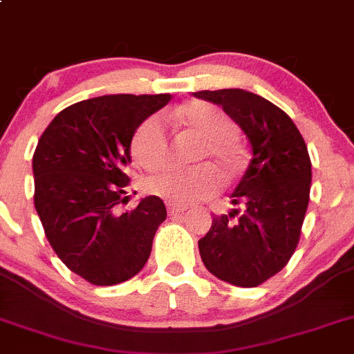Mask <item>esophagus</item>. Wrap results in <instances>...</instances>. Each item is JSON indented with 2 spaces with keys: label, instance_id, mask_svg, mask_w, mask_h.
<instances>
[{
  "label": "esophagus",
  "instance_id": "1",
  "mask_svg": "<svg viewBox=\"0 0 354 354\" xmlns=\"http://www.w3.org/2000/svg\"><path fill=\"white\" fill-rule=\"evenodd\" d=\"M188 210V207H183V205H174V203H167V212H169L171 215H176V214H185V212Z\"/></svg>",
  "mask_w": 354,
  "mask_h": 354
}]
</instances>
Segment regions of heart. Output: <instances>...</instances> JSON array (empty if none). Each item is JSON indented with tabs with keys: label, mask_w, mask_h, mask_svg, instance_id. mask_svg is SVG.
I'll return each mask as SVG.
<instances>
[{
	"label": "heart",
	"mask_w": 354,
	"mask_h": 354,
	"mask_svg": "<svg viewBox=\"0 0 354 354\" xmlns=\"http://www.w3.org/2000/svg\"><path fill=\"white\" fill-rule=\"evenodd\" d=\"M171 118L203 140L198 159L210 158L224 173L236 169L241 161V149L236 142L237 127L224 110L214 103L192 102L174 110ZM130 154L133 162L146 171L158 169L167 161L169 132L161 115H149L137 125L130 140ZM146 188L171 203L192 205L217 193L221 176L210 165L167 166L147 178Z\"/></svg>",
	"instance_id": "obj_1"
}]
</instances>
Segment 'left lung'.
<instances>
[{
  "label": "left lung",
  "mask_w": 354,
  "mask_h": 354,
  "mask_svg": "<svg viewBox=\"0 0 354 354\" xmlns=\"http://www.w3.org/2000/svg\"><path fill=\"white\" fill-rule=\"evenodd\" d=\"M244 130L251 162L229 215L214 217L198 241L203 265L236 286H258L281 271L299 244L310 198L312 162L302 133L283 110L244 89L196 91Z\"/></svg>",
  "instance_id": "left-lung-1"
}]
</instances>
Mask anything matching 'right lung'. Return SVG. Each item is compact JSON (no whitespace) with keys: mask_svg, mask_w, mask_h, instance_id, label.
<instances>
[{"mask_svg":"<svg viewBox=\"0 0 354 354\" xmlns=\"http://www.w3.org/2000/svg\"><path fill=\"white\" fill-rule=\"evenodd\" d=\"M171 95H106L59 111L33 152V203L47 241L61 261L91 285L136 277L166 221L159 196L136 208L125 203L130 140L144 118Z\"/></svg>","mask_w":354,"mask_h":354,"instance_id":"add662e5","label":"right lung"}]
</instances>
